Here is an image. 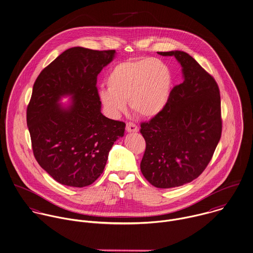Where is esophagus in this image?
Instances as JSON below:
<instances>
[{"instance_id": "1", "label": "esophagus", "mask_w": 253, "mask_h": 253, "mask_svg": "<svg viewBox=\"0 0 253 253\" xmlns=\"http://www.w3.org/2000/svg\"><path fill=\"white\" fill-rule=\"evenodd\" d=\"M126 131L129 132V133H135V132H138L139 131V128L136 124H134L133 122H128L126 124Z\"/></svg>"}]
</instances>
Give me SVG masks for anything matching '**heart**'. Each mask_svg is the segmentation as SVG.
Here are the masks:
<instances>
[{"mask_svg": "<svg viewBox=\"0 0 253 253\" xmlns=\"http://www.w3.org/2000/svg\"><path fill=\"white\" fill-rule=\"evenodd\" d=\"M107 88L99 97L111 116H118L127 107L138 116L152 118L169 101L173 75L170 67L155 57L131 58L115 64L106 78Z\"/></svg>", "mask_w": 253, "mask_h": 253, "instance_id": "1", "label": "heart"}]
</instances>
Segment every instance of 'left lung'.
Here are the masks:
<instances>
[{"label":"left lung","instance_id":"8db88e82","mask_svg":"<svg viewBox=\"0 0 253 253\" xmlns=\"http://www.w3.org/2000/svg\"><path fill=\"white\" fill-rule=\"evenodd\" d=\"M157 53L176 57L184 81L171 90L159 114L141 123V171L152 186L169 189L197 179L210 162L222 133L221 99L215 79L189 53Z\"/></svg>","mask_w":253,"mask_h":253}]
</instances>
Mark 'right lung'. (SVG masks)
Listing matches in <instances>:
<instances>
[{
	"instance_id": "1",
	"label": "right lung",
	"mask_w": 253,
	"mask_h": 253,
	"mask_svg": "<svg viewBox=\"0 0 253 253\" xmlns=\"http://www.w3.org/2000/svg\"><path fill=\"white\" fill-rule=\"evenodd\" d=\"M114 55V50L68 49L34 83L26 113L32 150L39 165L59 184H93L114 142L124 135V122L102 115L97 88L98 74ZM63 95L73 96L66 108L58 103Z\"/></svg>"
}]
</instances>
